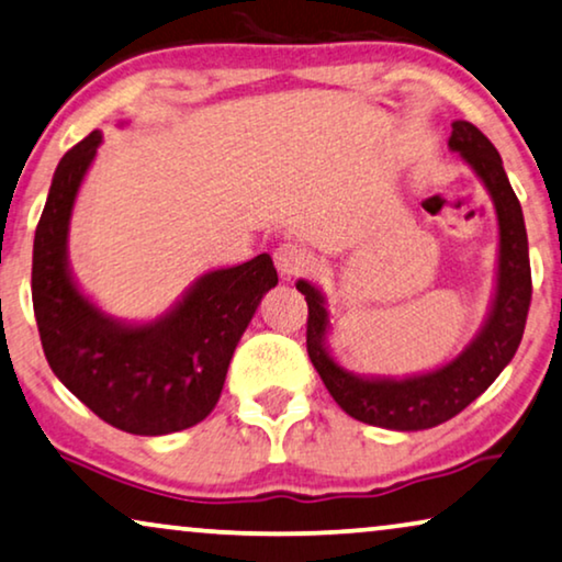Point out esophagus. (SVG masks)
I'll use <instances>...</instances> for the list:
<instances>
[{
  "instance_id": "1",
  "label": "esophagus",
  "mask_w": 562,
  "mask_h": 562,
  "mask_svg": "<svg viewBox=\"0 0 562 562\" xmlns=\"http://www.w3.org/2000/svg\"><path fill=\"white\" fill-rule=\"evenodd\" d=\"M273 263H276V271H279L281 279L289 281L310 268V256H306L299 245L283 243L281 248H276V252H273Z\"/></svg>"
}]
</instances>
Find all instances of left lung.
Segmentation results:
<instances>
[{"label": "left lung", "instance_id": "obj_1", "mask_svg": "<svg viewBox=\"0 0 562 562\" xmlns=\"http://www.w3.org/2000/svg\"><path fill=\"white\" fill-rule=\"evenodd\" d=\"M448 148L471 166L486 187L498 220V263L496 286L491 296L486 319L471 342L448 363L427 373L404 375H360L337 363L329 352V310L327 296L314 283L299 279L310 306L306 319V350L329 396L345 414L366 425L417 432L442 425L475 402L496 375L509 366L517 352L532 299V273H529V248L525 214L519 199L506 179L502 156L494 143L479 127L465 120L452 122Z\"/></svg>", "mask_w": 562, "mask_h": 562}]
</instances>
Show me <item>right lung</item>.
Segmentation results:
<instances>
[{
    "instance_id": "right-lung-1",
    "label": "right lung",
    "mask_w": 562,
    "mask_h": 562,
    "mask_svg": "<svg viewBox=\"0 0 562 562\" xmlns=\"http://www.w3.org/2000/svg\"><path fill=\"white\" fill-rule=\"evenodd\" d=\"M94 130L60 158L33 245V310L50 371L106 425L130 435L194 427L220 402L233 352L260 299L279 283L273 260L206 271L150 322L112 317L91 302L68 263L76 196L94 164Z\"/></svg>"
}]
</instances>
